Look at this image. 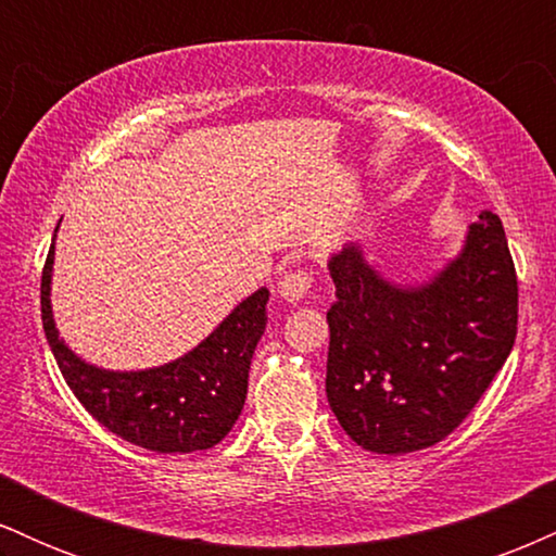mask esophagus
I'll return each instance as SVG.
<instances>
[{
	"label": "esophagus",
	"instance_id": "esophagus-1",
	"mask_svg": "<svg viewBox=\"0 0 556 556\" xmlns=\"http://www.w3.org/2000/svg\"><path fill=\"white\" fill-rule=\"evenodd\" d=\"M308 287H311L308 271L292 269V271H287L282 279H279L277 292H279V298L287 300V303H298V300L305 298Z\"/></svg>",
	"mask_w": 556,
	"mask_h": 556
}]
</instances>
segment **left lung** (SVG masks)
Listing matches in <instances>:
<instances>
[{
	"label": "left lung",
	"mask_w": 556,
	"mask_h": 556,
	"mask_svg": "<svg viewBox=\"0 0 556 556\" xmlns=\"http://www.w3.org/2000/svg\"><path fill=\"white\" fill-rule=\"evenodd\" d=\"M327 400L355 444L405 455L468 418L518 334V277L502 219L481 212L455 258L397 285L361 242L329 256Z\"/></svg>",
	"instance_id": "1"
}]
</instances>
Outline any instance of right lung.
Segmentation results:
<instances>
[{"instance_id":"1","label":"right lung","mask_w":556,"mask_h":556,"mask_svg":"<svg viewBox=\"0 0 556 556\" xmlns=\"http://www.w3.org/2000/svg\"><path fill=\"white\" fill-rule=\"evenodd\" d=\"M52 271L54 242L41 274L43 331L67 387L101 426L151 452L208 450L227 437L245 405L253 350L266 329V287L235 305L182 358L143 371H110L78 358L56 331Z\"/></svg>"}]
</instances>
